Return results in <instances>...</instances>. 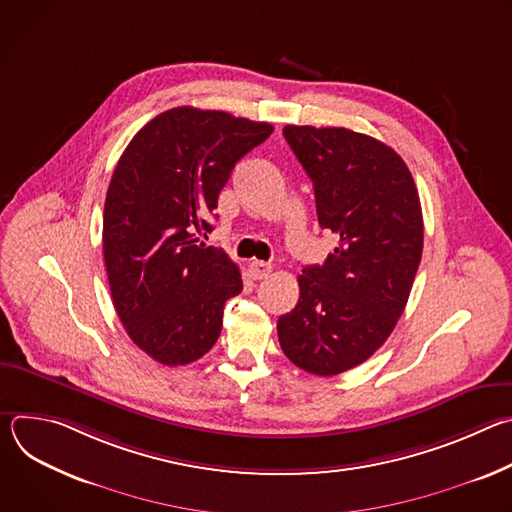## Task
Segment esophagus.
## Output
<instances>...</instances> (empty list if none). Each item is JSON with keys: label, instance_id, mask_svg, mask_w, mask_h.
<instances>
[{"label": "esophagus", "instance_id": "esophagus-1", "mask_svg": "<svg viewBox=\"0 0 512 512\" xmlns=\"http://www.w3.org/2000/svg\"><path fill=\"white\" fill-rule=\"evenodd\" d=\"M247 271H249V277L257 281V279H263V277H267L271 273V265L265 263V261H251Z\"/></svg>", "mask_w": 512, "mask_h": 512}]
</instances>
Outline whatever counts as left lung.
I'll list each match as a JSON object with an SVG mask.
<instances>
[{
  "label": "left lung",
  "mask_w": 512,
  "mask_h": 512,
  "mask_svg": "<svg viewBox=\"0 0 512 512\" xmlns=\"http://www.w3.org/2000/svg\"><path fill=\"white\" fill-rule=\"evenodd\" d=\"M283 135L338 245L324 265L302 269L300 300L277 336L300 369L332 377L371 358L407 306L423 251L419 194L401 156L371 135L312 125Z\"/></svg>",
  "instance_id": "left-lung-1"
}]
</instances>
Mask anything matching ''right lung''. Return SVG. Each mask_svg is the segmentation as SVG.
<instances>
[{"mask_svg":"<svg viewBox=\"0 0 512 512\" xmlns=\"http://www.w3.org/2000/svg\"><path fill=\"white\" fill-rule=\"evenodd\" d=\"M271 133V123L176 107L145 123L117 162L103 212L111 298L129 338L168 367L204 356L241 294L239 267L198 235L212 231L206 218L235 164Z\"/></svg>","mask_w":512,"mask_h":512,"instance_id":"1","label":"right lung"}]
</instances>
